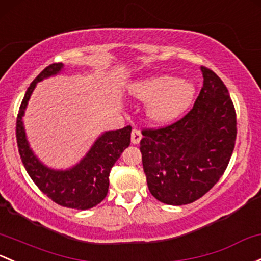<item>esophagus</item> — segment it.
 I'll list each match as a JSON object with an SVG mask.
<instances>
[{
	"mask_svg": "<svg viewBox=\"0 0 261 261\" xmlns=\"http://www.w3.org/2000/svg\"><path fill=\"white\" fill-rule=\"evenodd\" d=\"M142 135L141 133H140V130H138V128H133V131H131V142H133L134 145L139 144Z\"/></svg>",
	"mask_w": 261,
	"mask_h": 261,
	"instance_id": "1",
	"label": "esophagus"
}]
</instances>
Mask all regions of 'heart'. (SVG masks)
Masks as SVG:
<instances>
[{
	"mask_svg": "<svg viewBox=\"0 0 261 261\" xmlns=\"http://www.w3.org/2000/svg\"><path fill=\"white\" fill-rule=\"evenodd\" d=\"M195 87L191 82L172 76H156L136 84L131 94L142 102H150L147 116L152 121H172L185 111L194 97Z\"/></svg>",
	"mask_w": 261,
	"mask_h": 261,
	"instance_id": "heart-1",
	"label": "heart"
}]
</instances>
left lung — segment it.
Masks as SVG:
<instances>
[{"label": "left lung", "mask_w": 261, "mask_h": 261, "mask_svg": "<svg viewBox=\"0 0 261 261\" xmlns=\"http://www.w3.org/2000/svg\"><path fill=\"white\" fill-rule=\"evenodd\" d=\"M202 84L193 109L180 120L144 128L140 141L150 193L167 205L196 201L218 182L237 140V112L221 79L201 66Z\"/></svg>", "instance_id": "8db88e82"}]
</instances>
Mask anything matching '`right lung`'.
Returning <instances> with one entry per match:
<instances>
[{
  "mask_svg": "<svg viewBox=\"0 0 261 261\" xmlns=\"http://www.w3.org/2000/svg\"><path fill=\"white\" fill-rule=\"evenodd\" d=\"M62 67V64H51L31 82L18 110L16 140L22 164L37 188L61 206L86 210L100 204L108 195L110 171L121 152L130 145L131 126L101 135L80 164L72 169L56 171L42 165L30 149L22 125V116L37 82L56 75Z\"/></svg>",
  "mask_w": 261,
  "mask_h": 261,
  "instance_id": "1",
  "label": "right lung"
}]
</instances>
